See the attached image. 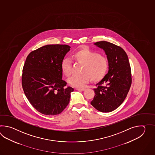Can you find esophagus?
<instances>
[{
    "instance_id": "1",
    "label": "esophagus",
    "mask_w": 155,
    "mask_h": 155,
    "mask_svg": "<svg viewBox=\"0 0 155 155\" xmlns=\"http://www.w3.org/2000/svg\"><path fill=\"white\" fill-rule=\"evenodd\" d=\"M76 89L79 91H84L85 90V88H76Z\"/></svg>"
}]
</instances>
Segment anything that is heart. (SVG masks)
Instances as JSON below:
<instances>
[{
    "mask_svg": "<svg viewBox=\"0 0 155 155\" xmlns=\"http://www.w3.org/2000/svg\"><path fill=\"white\" fill-rule=\"evenodd\" d=\"M72 59L83 65L79 76H73L68 81L74 87H82L90 80L92 82H98L105 75L109 67V61L105 56L88 48H82L77 50L71 55ZM72 64L68 58H65L61 63V69L66 76L71 73Z\"/></svg>",
    "mask_w": 155,
    "mask_h": 155,
    "instance_id": "1",
    "label": "heart"
}]
</instances>
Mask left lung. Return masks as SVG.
I'll return each mask as SVG.
<instances>
[{"instance_id": "left-lung-1", "label": "left lung", "mask_w": 155, "mask_h": 155, "mask_svg": "<svg viewBox=\"0 0 155 155\" xmlns=\"http://www.w3.org/2000/svg\"><path fill=\"white\" fill-rule=\"evenodd\" d=\"M104 50L109 61V71L94 89L95 96L91 102L96 110L111 112L121 105L131 85V67L125 50L105 41L94 44Z\"/></svg>"}]
</instances>
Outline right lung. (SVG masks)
Segmentation results:
<instances>
[{"instance_id": "obj_1", "label": "right lung", "mask_w": 155, "mask_h": 155, "mask_svg": "<svg viewBox=\"0 0 155 155\" xmlns=\"http://www.w3.org/2000/svg\"><path fill=\"white\" fill-rule=\"evenodd\" d=\"M70 46L47 45L30 53L21 78L24 92L31 105L46 115L59 114L69 104L71 87L64 88L61 63Z\"/></svg>"}]
</instances>
